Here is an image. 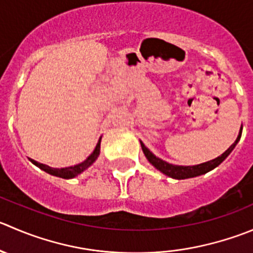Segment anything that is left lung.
I'll return each mask as SVG.
<instances>
[{"label":"left lung","mask_w":253,"mask_h":253,"mask_svg":"<svg viewBox=\"0 0 253 253\" xmlns=\"http://www.w3.org/2000/svg\"><path fill=\"white\" fill-rule=\"evenodd\" d=\"M241 129H242V127H241ZM241 132L242 131H240L236 141H235L234 143H232L231 146H230L229 148H227L226 151L221 154V156H219L217 158L212 159V161L205 162V163L198 164V166H193V167L173 166V164H169V163H167V162L162 161V159L157 158L154 154H152L151 151H149V149L147 148V147L144 146L142 142H141V146H142V151H143L144 156H146V158L148 159L149 163L153 164V166L156 167L157 169H159L162 173H164L166 175H168V176H171V178H174V179H186V178H193V176H198V175H202V174L208 173V171H210L211 169L216 168L220 163H222V162L225 161V158H226V157L231 153L232 149L235 148V146L237 144V142L240 141V138H241Z\"/></svg>","instance_id":"1"}]
</instances>
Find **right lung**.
Listing matches in <instances>:
<instances>
[{"label": "right lung", "instance_id": "add662e5", "mask_svg": "<svg viewBox=\"0 0 253 253\" xmlns=\"http://www.w3.org/2000/svg\"><path fill=\"white\" fill-rule=\"evenodd\" d=\"M100 142H101V137H100V139H99V142H97L96 147H95L94 152H92V153L87 157L86 161H84L83 163L78 164V166L68 167V168H61V169H54V168H49V167L44 166V164L38 163V162H36V161H32V163L36 164L38 168L43 169V170L46 171V173L51 174V175H55V176H59V178H64V179L74 178V176H77L78 174H80L82 171H84L85 169L89 168V167L91 166L95 161H96V158L99 157V154H100Z\"/></svg>", "mask_w": 253, "mask_h": 253}]
</instances>
